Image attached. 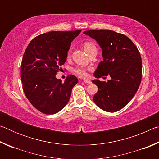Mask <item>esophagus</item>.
I'll use <instances>...</instances> for the list:
<instances>
[{"mask_svg": "<svg viewBox=\"0 0 159 159\" xmlns=\"http://www.w3.org/2000/svg\"><path fill=\"white\" fill-rule=\"evenodd\" d=\"M83 82L85 83H88V84H90V83H92V82L90 81V80H87V79H84V80H83Z\"/></svg>", "mask_w": 159, "mask_h": 159, "instance_id": "34e87169", "label": "esophagus"}]
</instances>
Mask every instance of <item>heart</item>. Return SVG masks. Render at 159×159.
<instances>
[{
  "instance_id": "obj_1",
  "label": "heart",
  "mask_w": 159,
  "mask_h": 159,
  "mask_svg": "<svg viewBox=\"0 0 159 159\" xmlns=\"http://www.w3.org/2000/svg\"><path fill=\"white\" fill-rule=\"evenodd\" d=\"M83 48H84V50H85L86 52H88V51H90L91 49H93L94 48H96L95 45H94L93 43L90 42H85L84 44H83ZM70 51L69 52V55ZM75 72L78 74L80 76L82 77H85L87 76V72H86V69L83 66H78L75 69Z\"/></svg>"
}]
</instances>
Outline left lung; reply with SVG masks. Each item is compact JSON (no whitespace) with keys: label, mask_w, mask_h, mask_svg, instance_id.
I'll use <instances>...</instances> for the list:
<instances>
[{"label":"left lung","mask_w":159,"mask_h":159,"mask_svg":"<svg viewBox=\"0 0 159 159\" xmlns=\"http://www.w3.org/2000/svg\"><path fill=\"white\" fill-rule=\"evenodd\" d=\"M83 34L95 39L102 49L103 61L94 73L98 87L93 97L95 104L107 112L127 105L138 91L142 79V59L138 48L125 35L111 30H89ZM109 75L107 82L98 79Z\"/></svg>","instance_id":"left-lung-1"}]
</instances>
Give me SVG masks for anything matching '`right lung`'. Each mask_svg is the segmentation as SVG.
<instances>
[{
	"label": "right lung",
	"instance_id": "right-lung-1",
	"mask_svg": "<svg viewBox=\"0 0 159 159\" xmlns=\"http://www.w3.org/2000/svg\"><path fill=\"white\" fill-rule=\"evenodd\" d=\"M81 30L50 31L29 43L23 55L21 80L26 98L45 114H54L65 107L78 79L69 75L62 83L56 78L65 63L71 43Z\"/></svg>",
	"mask_w": 159,
	"mask_h": 159
}]
</instances>
